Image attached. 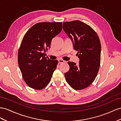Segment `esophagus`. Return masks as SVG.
Here are the masks:
<instances>
[{"label":"esophagus","instance_id":"esophagus-1","mask_svg":"<svg viewBox=\"0 0 121 121\" xmlns=\"http://www.w3.org/2000/svg\"><path fill=\"white\" fill-rule=\"evenodd\" d=\"M58 61H59V63H62L66 62L65 61H64L62 59H59Z\"/></svg>","mask_w":121,"mask_h":121}]
</instances>
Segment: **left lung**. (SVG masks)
I'll list each match as a JSON object with an SVG mask.
<instances>
[{"label": "left lung", "mask_w": 121, "mask_h": 121, "mask_svg": "<svg viewBox=\"0 0 121 121\" xmlns=\"http://www.w3.org/2000/svg\"><path fill=\"white\" fill-rule=\"evenodd\" d=\"M63 29L73 41L74 49L80 59L79 65L68 62L70 69L65 77L73 88L82 90L88 87L98 75L101 62L100 40L94 30L81 21L63 22Z\"/></svg>", "instance_id": "1"}]
</instances>
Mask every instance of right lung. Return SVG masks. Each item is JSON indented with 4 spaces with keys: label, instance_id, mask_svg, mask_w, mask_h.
I'll return each mask as SVG.
<instances>
[{
    "label": "right lung",
    "instance_id": "obj_1",
    "mask_svg": "<svg viewBox=\"0 0 121 121\" xmlns=\"http://www.w3.org/2000/svg\"><path fill=\"white\" fill-rule=\"evenodd\" d=\"M62 29V22H40L27 31L18 53V63L24 81L36 90L44 88L51 81L58 61L45 57L52 39Z\"/></svg>",
    "mask_w": 121,
    "mask_h": 121
}]
</instances>
